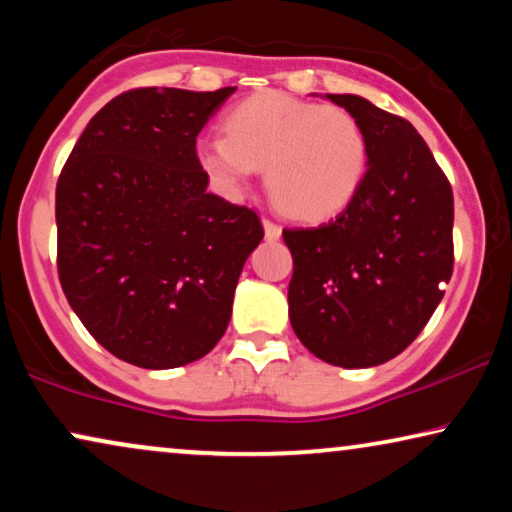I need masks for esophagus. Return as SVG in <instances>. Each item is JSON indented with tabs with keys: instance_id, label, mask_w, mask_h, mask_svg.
<instances>
[{
	"instance_id": "34e87169",
	"label": "esophagus",
	"mask_w": 512,
	"mask_h": 512,
	"mask_svg": "<svg viewBox=\"0 0 512 512\" xmlns=\"http://www.w3.org/2000/svg\"><path fill=\"white\" fill-rule=\"evenodd\" d=\"M263 230H265V240L268 242H277L279 237H282V226L270 219H263Z\"/></svg>"
}]
</instances>
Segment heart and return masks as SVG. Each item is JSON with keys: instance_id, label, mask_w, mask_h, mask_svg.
<instances>
[{"instance_id": "1", "label": "heart", "mask_w": 512, "mask_h": 512, "mask_svg": "<svg viewBox=\"0 0 512 512\" xmlns=\"http://www.w3.org/2000/svg\"><path fill=\"white\" fill-rule=\"evenodd\" d=\"M195 158L228 195L265 167V186L284 214L321 221L359 193L368 137L347 109L268 90L230 111L226 135L198 137Z\"/></svg>"}]
</instances>
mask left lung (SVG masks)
Returning <instances> with one entry per match:
<instances>
[{"label":"left lung","mask_w":512,"mask_h":512,"mask_svg":"<svg viewBox=\"0 0 512 512\" xmlns=\"http://www.w3.org/2000/svg\"><path fill=\"white\" fill-rule=\"evenodd\" d=\"M368 137V170L345 212L284 228L289 317L317 359L370 368L422 333L454 268V198L419 132L359 95H326Z\"/></svg>","instance_id":"8db88e82"}]
</instances>
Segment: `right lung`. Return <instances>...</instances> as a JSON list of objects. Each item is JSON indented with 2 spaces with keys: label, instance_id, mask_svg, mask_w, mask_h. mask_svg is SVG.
Listing matches in <instances>:
<instances>
[{
  "label": "right lung",
  "instance_id": "1",
  "mask_svg": "<svg viewBox=\"0 0 512 512\" xmlns=\"http://www.w3.org/2000/svg\"><path fill=\"white\" fill-rule=\"evenodd\" d=\"M233 93H121L90 118L60 172L62 291L88 333L132 366L179 368L212 352L263 240L254 209L207 193L195 158L200 130Z\"/></svg>",
  "mask_w": 512,
  "mask_h": 512
}]
</instances>
